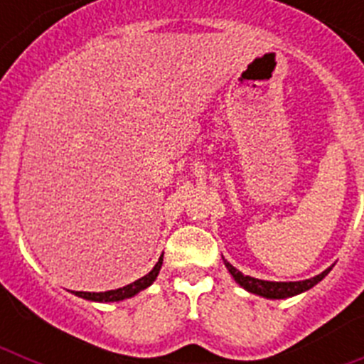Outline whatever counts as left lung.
I'll return each instance as SVG.
<instances>
[{
	"instance_id": "obj_1",
	"label": "left lung",
	"mask_w": 364,
	"mask_h": 364,
	"mask_svg": "<svg viewBox=\"0 0 364 364\" xmlns=\"http://www.w3.org/2000/svg\"><path fill=\"white\" fill-rule=\"evenodd\" d=\"M224 264L226 268L230 269V273L233 275V279L242 286L244 290L252 291V294L260 295V297H266V299H286V297H294V295L302 294V291L310 290L314 288L317 282L323 281L326 277L330 269L328 268L324 269L323 273L319 275H315V277L306 279V281H297V282H272V281H260V279H253L250 275H242L239 269L231 266L228 260H224Z\"/></svg>"
}]
</instances>
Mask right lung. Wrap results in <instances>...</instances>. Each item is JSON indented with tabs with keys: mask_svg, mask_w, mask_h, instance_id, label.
I'll list each match as a JSON object with an SVG mask.
<instances>
[{
	"mask_svg": "<svg viewBox=\"0 0 364 364\" xmlns=\"http://www.w3.org/2000/svg\"><path fill=\"white\" fill-rule=\"evenodd\" d=\"M162 257L159 259V262L154 264V268L151 269L147 275H144L142 279L131 282V284L124 286V288H118V290H109V291H100V294H91V291H74L78 297L87 299V301H96V302H114V301H124V299H129L133 295H136L138 291L146 290L147 286L153 284V281L159 275L160 268H162Z\"/></svg>",
	"mask_w": 364,
	"mask_h": 364,
	"instance_id": "right-lung-1",
	"label": "right lung"
}]
</instances>
